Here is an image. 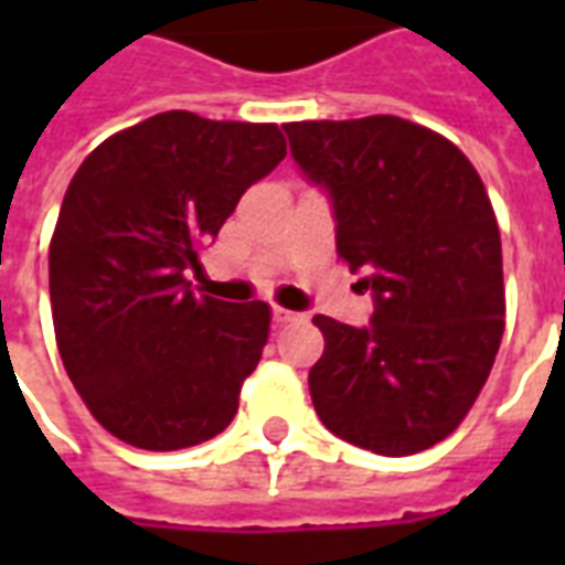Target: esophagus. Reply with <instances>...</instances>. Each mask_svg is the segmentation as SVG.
<instances>
[{
    "mask_svg": "<svg viewBox=\"0 0 565 565\" xmlns=\"http://www.w3.org/2000/svg\"><path fill=\"white\" fill-rule=\"evenodd\" d=\"M271 318H275V323H299V320H306V315H299V311H287V308L275 306L271 308Z\"/></svg>",
    "mask_w": 565,
    "mask_h": 565,
    "instance_id": "esophagus-1",
    "label": "esophagus"
}]
</instances>
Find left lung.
Returning a JSON list of instances; mask_svg holds the SVG:
<instances>
[{"mask_svg": "<svg viewBox=\"0 0 565 565\" xmlns=\"http://www.w3.org/2000/svg\"><path fill=\"white\" fill-rule=\"evenodd\" d=\"M299 172L327 190L335 247L375 311L366 327L318 315L308 391L356 448L408 457L472 408L505 330L502 242L475 166L438 132L393 115L284 127Z\"/></svg>", "mask_w": 565, "mask_h": 565, "instance_id": "left-lung-1", "label": "left lung"}]
</instances>
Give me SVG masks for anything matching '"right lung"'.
Listing matches in <instances>:
<instances>
[{
  "mask_svg": "<svg viewBox=\"0 0 565 565\" xmlns=\"http://www.w3.org/2000/svg\"><path fill=\"white\" fill-rule=\"evenodd\" d=\"M284 157L275 124L162 111L81 162L51 238L54 332L75 391L120 441L190 448L238 412L271 311L196 296L186 271Z\"/></svg>",
  "mask_w": 565,
  "mask_h": 565,
  "instance_id": "add662e5",
  "label": "right lung"
}]
</instances>
